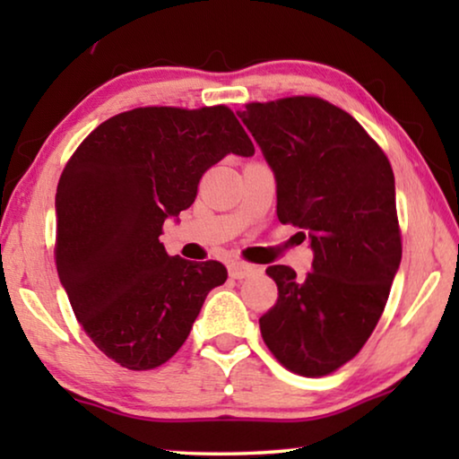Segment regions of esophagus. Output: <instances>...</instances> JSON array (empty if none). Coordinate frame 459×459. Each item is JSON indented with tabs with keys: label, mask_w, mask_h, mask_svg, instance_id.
Masks as SVG:
<instances>
[{
	"label": "esophagus",
	"mask_w": 459,
	"mask_h": 459,
	"mask_svg": "<svg viewBox=\"0 0 459 459\" xmlns=\"http://www.w3.org/2000/svg\"><path fill=\"white\" fill-rule=\"evenodd\" d=\"M255 271H257V267L248 265V263H240V261H235L229 265V275L232 279H245L248 275H253Z\"/></svg>",
	"instance_id": "34e87169"
}]
</instances>
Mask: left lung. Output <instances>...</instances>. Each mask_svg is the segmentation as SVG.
Segmentation results:
<instances>
[{"mask_svg":"<svg viewBox=\"0 0 459 459\" xmlns=\"http://www.w3.org/2000/svg\"><path fill=\"white\" fill-rule=\"evenodd\" d=\"M238 117L275 172L279 222L306 230L314 248L306 277L267 267L279 298L259 317L261 336L287 370L325 377L367 344L399 269L391 161L352 115L320 97L247 103Z\"/></svg>","mask_w":459,"mask_h":459,"instance_id":"8db88e82","label":"left lung"}]
</instances>
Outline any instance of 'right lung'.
I'll return each mask as SVG.
<instances>
[{"instance_id": "1", "label": "right lung", "mask_w": 459, "mask_h": 459, "mask_svg": "<svg viewBox=\"0 0 459 459\" xmlns=\"http://www.w3.org/2000/svg\"><path fill=\"white\" fill-rule=\"evenodd\" d=\"M227 153H255L229 107H137L91 131L62 169L60 283L87 336L123 368L172 359L208 291L227 281L222 263L169 257L160 243L164 221L192 204Z\"/></svg>"}]
</instances>
